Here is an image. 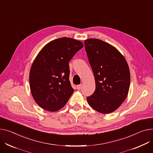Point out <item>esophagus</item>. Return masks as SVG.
<instances>
[{"label": "esophagus", "instance_id": "1", "mask_svg": "<svg viewBox=\"0 0 153 153\" xmlns=\"http://www.w3.org/2000/svg\"><path fill=\"white\" fill-rule=\"evenodd\" d=\"M77 90H80V89H81V88H82V84H80V85H77Z\"/></svg>", "mask_w": 153, "mask_h": 153}]
</instances>
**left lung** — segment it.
<instances>
[{
    "mask_svg": "<svg viewBox=\"0 0 153 153\" xmlns=\"http://www.w3.org/2000/svg\"><path fill=\"white\" fill-rule=\"evenodd\" d=\"M84 44L96 85L87 102L100 113H113L128 93L130 74L127 61L116 48L103 40L88 39Z\"/></svg>",
    "mask_w": 153,
    "mask_h": 153,
    "instance_id": "left-lung-1",
    "label": "left lung"
}]
</instances>
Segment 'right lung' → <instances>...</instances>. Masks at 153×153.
<instances>
[{"mask_svg": "<svg viewBox=\"0 0 153 153\" xmlns=\"http://www.w3.org/2000/svg\"><path fill=\"white\" fill-rule=\"evenodd\" d=\"M83 47L79 40L62 37L48 42L40 51L29 73L30 91L40 107L55 112L68 102L74 92L69 79V62Z\"/></svg>", "mask_w": 153, "mask_h": 153, "instance_id": "right-lung-1", "label": "right lung"}]
</instances>
